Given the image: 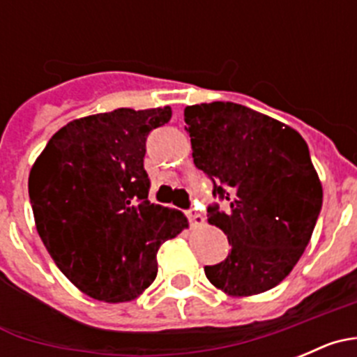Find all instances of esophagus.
<instances>
[{
    "label": "esophagus",
    "mask_w": 357,
    "mask_h": 357,
    "mask_svg": "<svg viewBox=\"0 0 357 357\" xmlns=\"http://www.w3.org/2000/svg\"><path fill=\"white\" fill-rule=\"evenodd\" d=\"M188 218L191 220V223H193V225H204V222H206V220H204V216H202L197 209H189Z\"/></svg>",
    "instance_id": "obj_1"
}]
</instances>
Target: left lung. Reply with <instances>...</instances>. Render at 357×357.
Instances as JSON below:
<instances>
[{
  "label": "left lung",
  "instance_id": "obj_1",
  "mask_svg": "<svg viewBox=\"0 0 357 357\" xmlns=\"http://www.w3.org/2000/svg\"><path fill=\"white\" fill-rule=\"evenodd\" d=\"M193 160L229 209H207L230 254L206 266L230 296L259 295L289 275L307 247L321 209L320 178L302 135L284 123L230 102L184 110Z\"/></svg>",
  "mask_w": 357,
  "mask_h": 357
}]
</instances>
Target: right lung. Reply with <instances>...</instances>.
Masks as SVG:
<instances>
[{"instance_id":"add662e5","label":"right lung","mask_w":357,"mask_h":357,"mask_svg":"<svg viewBox=\"0 0 357 357\" xmlns=\"http://www.w3.org/2000/svg\"><path fill=\"white\" fill-rule=\"evenodd\" d=\"M169 107L116 109L73 119L48 141L28 176L44 247L82 293L128 302L157 277V252L188 229L181 211L150 204L146 137Z\"/></svg>"}]
</instances>
